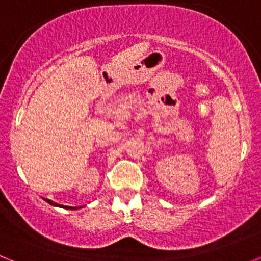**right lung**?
Instances as JSON below:
<instances>
[{
  "label": "right lung",
  "instance_id": "1",
  "mask_svg": "<svg viewBox=\"0 0 261 261\" xmlns=\"http://www.w3.org/2000/svg\"><path fill=\"white\" fill-rule=\"evenodd\" d=\"M45 201H47L48 204H50V205H55V206H61V205L56 204V202H53L52 200H47V199H45ZM62 208H66V209H77V208H73V206H62Z\"/></svg>",
  "mask_w": 261,
  "mask_h": 261
}]
</instances>
